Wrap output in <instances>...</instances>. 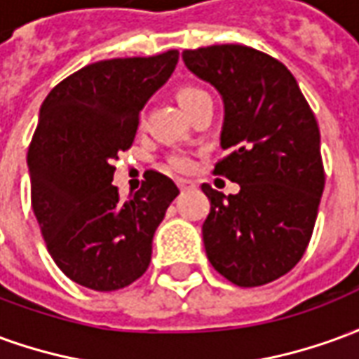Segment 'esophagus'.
Here are the masks:
<instances>
[{"mask_svg":"<svg viewBox=\"0 0 359 359\" xmlns=\"http://www.w3.org/2000/svg\"><path fill=\"white\" fill-rule=\"evenodd\" d=\"M177 184H179V188H180V190H182V192H187V190H190V188L196 187L192 180H184V179L177 180Z\"/></svg>","mask_w":359,"mask_h":359,"instance_id":"esophagus-1","label":"esophagus"}]
</instances>
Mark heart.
<instances>
[{"label": "heart", "mask_w": 359, "mask_h": 359, "mask_svg": "<svg viewBox=\"0 0 359 359\" xmlns=\"http://www.w3.org/2000/svg\"><path fill=\"white\" fill-rule=\"evenodd\" d=\"M205 97H210L208 92H203L202 88H198L194 84H182V86L177 88V102H179L180 107L187 111V113L194 107L196 103L202 102ZM169 165H171L175 171H188L192 167V159L187 154L177 151V154H172L169 157Z\"/></svg>", "instance_id": "b5f03b06"}]
</instances>
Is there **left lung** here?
Returning a JSON list of instances; mask_svg holds the SVG:
<instances>
[{"label": "left lung", "instance_id": "left-lung-1", "mask_svg": "<svg viewBox=\"0 0 359 359\" xmlns=\"http://www.w3.org/2000/svg\"><path fill=\"white\" fill-rule=\"evenodd\" d=\"M182 59L223 95L226 156L213 175L241 184L229 196L202 184L208 259L236 286L273 283L300 262L316 226L325 188L316 115L292 73L264 51L221 43Z\"/></svg>", "mask_w": 359, "mask_h": 359}]
</instances>
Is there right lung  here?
<instances>
[{
  "label": "right lung",
  "mask_w": 359,
  "mask_h": 359,
  "mask_svg": "<svg viewBox=\"0 0 359 359\" xmlns=\"http://www.w3.org/2000/svg\"><path fill=\"white\" fill-rule=\"evenodd\" d=\"M177 61V50L97 61L43 100L28 148L30 200L50 256L76 285L113 292L151 262L154 234L179 188L146 171L140 190L121 200L113 161L133 146L144 103Z\"/></svg>",
  "instance_id": "obj_1"
}]
</instances>
